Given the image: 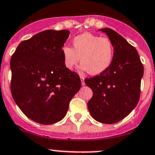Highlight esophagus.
<instances>
[{"instance_id": "esophagus-1", "label": "esophagus", "mask_w": 155, "mask_h": 155, "mask_svg": "<svg viewBox=\"0 0 155 155\" xmlns=\"http://www.w3.org/2000/svg\"><path fill=\"white\" fill-rule=\"evenodd\" d=\"M80 78H81V84L82 85H84L85 83H84V76H82V75H80Z\"/></svg>"}]
</instances>
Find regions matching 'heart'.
I'll use <instances>...</instances> for the list:
<instances>
[{
    "label": "heart",
    "mask_w": 155,
    "mask_h": 155,
    "mask_svg": "<svg viewBox=\"0 0 155 155\" xmlns=\"http://www.w3.org/2000/svg\"><path fill=\"white\" fill-rule=\"evenodd\" d=\"M64 64L72 69L79 62L81 69L92 75L105 72L111 66L114 58V47L109 38L84 32L73 39V48L64 46L61 49Z\"/></svg>",
    "instance_id": "obj_1"
}]
</instances>
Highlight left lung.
<instances>
[{
  "label": "left lung",
  "instance_id": "obj_1",
  "mask_svg": "<svg viewBox=\"0 0 155 155\" xmlns=\"http://www.w3.org/2000/svg\"><path fill=\"white\" fill-rule=\"evenodd\" d=\"M100 30L113 42L114 58L105 72L85 78L93 91L87 107L95 120L113 124L126 117L138 104L144 67L135 47L121 35L110 28Z\"/></svg>",
  "mask_w": 155,
  "mask_h": 155
}]
</instances>
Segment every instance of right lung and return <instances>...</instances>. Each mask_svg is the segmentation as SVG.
Listing matches in <instances>:
<instances>
[{
  "mask_svg": "<svg viewBox=\"0 0 155 155\" xmlns=\"http://www.w3.org/2000/svg\"><path fill=\"white\" fill-rule=\"evenodd\" d=\"M70 32H39L20 42L10 59V91L29 119L42 125L61 121L81 87L79 75L64 64L61 49Z\"/></svg>",
  "mask_w": 155,
  "mask_h": 155,
  "instance_id": "add662e5",
  "label": "right lung"
}]
</instances>
